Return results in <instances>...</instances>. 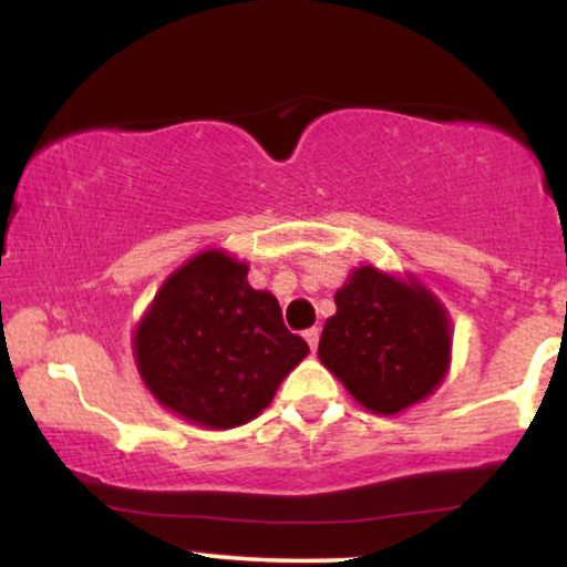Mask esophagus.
<instances>
[{
	"instance_id": "esophagus-1",
	"label": "esophagus",
	"mask_w": 567,
	"mask_h": 567,
	"mask_svg": "<svg viewBox=\"0 0 567 567\" xmlns=\"http://www.w3.org/2000/svg\"><path fill=\"white\" fill-rule=\"evenodd\" d=\"M305 340L309 343V348H312V351H317V343H320V328L305 330Z\"/></svg>"
}]
</instances>
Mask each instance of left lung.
Instances as JSON below:
<instances>
[{
	"mask_svg": "<svg viewBox=\"0 0 567 567\" xmlns=\"http://www.w3.org/2000/svg\"><path fill=\"white\" fill-rule=\"evenodd\" d=\"M336 305L317 353L363 408L392 415L436 390L452 336L429 291L363 266L336 293Z\"/></svg>",
	"mask_w": 567,
	"mask_h": 567,
	"instance_id": "left-lung-1",
	"label": "left lung"
}]
</instances>
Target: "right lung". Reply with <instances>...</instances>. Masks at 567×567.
<instances>
[{"label":"right lung","mask_w":567,"mask_h":567,"mask_svg":"<svg viewBox=\"0 0 567 567\" xmlns=\"http://www.w3.org/2000/svg\"><path fill=\"white\" fill-rule=\"evenodd\" d=\"M309 353L247 266L200 252L162 286L136 330V367L162 405L206 429H235L270 405Z\"/></svg>","instance_id":"add662e5"}]
</instances>
